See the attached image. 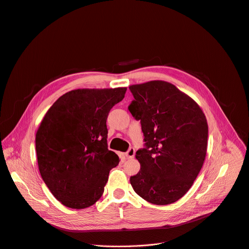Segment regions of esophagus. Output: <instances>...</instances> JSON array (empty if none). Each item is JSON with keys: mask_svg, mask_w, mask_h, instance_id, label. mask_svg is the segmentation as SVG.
<instances>
[{"mask_svg": "<svg viewBox=\"0 0 249 249\" xmlns=\"http://www.w3.org/2000/svg\"><path fill=\"white\" fill-rule=\"evenodd\" d=\"M134 155H135V150H134V148L130 147V148L128 149V151L125 153V156H126V158H127V159H132V158L134 157Z\"/></svg>", "mask_w": 249, "mask_h": 249, "instance_id": "34e87169", "label": "esophagus"}]
</instances>
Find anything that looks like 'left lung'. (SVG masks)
I'll list each match as a JSON object with an SVG mask.
<instances>
[{
  "label": "left lung",
  "instance_id": "1",
  "mask_svg": "<svg viewBox=\"0 0 249 249\" xmlns=\"http://www.w3.org/2000/svg\"><path fill=\"white\" fill-rule=\"evenodd\" d=\"M128 106L141 123L145 148L136 151L140 170L130 177L134 191L156 205L178 201L199 174L207 152L206 117L191 97L174 84H133Z\"/></svg>",
  "mask_w": 249,
  "mask_h": 249
}]
</instances>
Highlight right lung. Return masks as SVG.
I'll use <instances>...</instances> for the list:
<instances>
[{"instance_id":"1","label":"right lung","mask_w":249,"mask_h":249,"mask_svg":"<svg viewBox=\"0 0 249 249\" xmlns=\"http://www.w3.org/2000/svg\"><path fill=\"white\" fill-rule=\"evenodd\" d=\"M126 87L75 89L48 110L36 132L40 175L63 205L84 209L104 192L119 156L109 150L107 118Z\"/></svg>"}]
</instances>
